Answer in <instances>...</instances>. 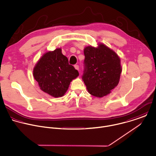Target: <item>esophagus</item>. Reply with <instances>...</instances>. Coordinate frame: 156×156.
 Here are the masks:
<instances>
[{
    "instance_id": "1",
    "label": "esophagus",
    "mask_w": 156,
    "mask_h": 156,
    "mask_svg": "<svg viewBox=\"0 0 156 156\" xmlns=\"http://www.w3.org/2000/svg\"><path fill=\"white\" fill-rule=\"evenodd\" d=\"M74 68H75V69H77V70H79V65H74Z\"/></svg>"
}]
</instances>
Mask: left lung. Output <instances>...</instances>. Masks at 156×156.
Returning <instances> with one entry per match:
<instances>
[{"label": "left lung", "mask_w": 156, "mask_h": 156, "mask_svg": "<svg viewBox=\"0 0 156 156\" xmlns=\"http://www.w3.org/2000/svg\"><path fill=\"white\" fill-rule=\"evenodd\" d=\"M85 68L82 79L88 93L102 98L118 84L122 68L116 53L102 43L84 48Z\"/></svg>", "instance_id": "1"}]
</instances>
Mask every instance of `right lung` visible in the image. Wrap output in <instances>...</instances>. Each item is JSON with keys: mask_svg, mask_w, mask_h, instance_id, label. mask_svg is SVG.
Returning <instances> with one entry per match:
<instances>
[{"mask_svg": "<svg viewBox=\"0 0 156 156\" xmlns=\"http://www.w3.org/2000/svg\"><path fill=\"white\" fill-rule=\"evenodd\" d=\"M33 75L40 89L54 98L63 96L79 72L68 63L61 48L46 52L35 65Z\"/></svg>", "mask_w": 156, "mask_h": 156, "instance_id": "obj_1", "label": "right lung"}]
</instances>
